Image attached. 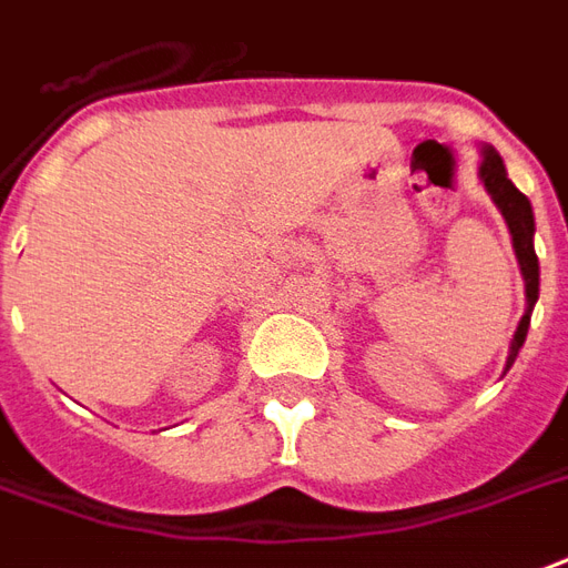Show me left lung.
Returning a JSON list of instances; mask_svg holds the SVG:
<instances>
[{
  "label": "left lung",
  "instance_id": "8db88e82",
  "mask_svg": "<svg viewBox=\"0 0 568 568\" xmlns=\"http://www.w3.org/2000/svg\"><path fill=\"white\" fill-rule=\"evenodd\" d=\"M481 156L484 160L481 169H478V178L484 181V190L490 193V199L496 202V209L503 211L505 223H508L511 244H515V256L517 263H520V275H524V287H527V312H524L520 324H517V333L515 338H511V347H508V359H505V369H511V363L517 359V351L527 342L529 314H532V305L539 300V256H536V247H532L536 217H532L529 199L508 181L503 156H499L490 144H484Z\"/></svg>",
  "mask_w": 568,
  "mask_h": 568
}]
</instances>
